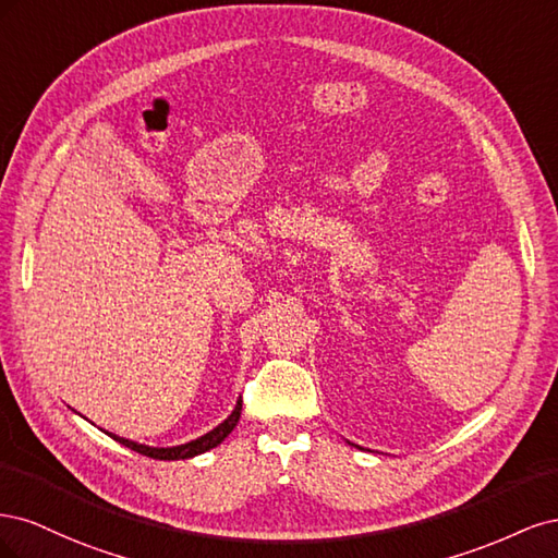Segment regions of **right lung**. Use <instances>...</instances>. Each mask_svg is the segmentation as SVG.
I'll use <instances>...</instances> for the list:
<instances>
[{"mask_svg": "<svg viewBox=\"0 0 558 558\" xmlns=\"http://www.w3.org/2000/svg\"><path fill=\"white\" fill-rule=\"evenodd\" d=\"M240 414H242V400L238 402V408H234V412L223 421L221 426H216L214 430H209L207 435H202V437H197V440H193V442H185V445H179V447H170V449H156V447H146V445H137V442H132V440H123V437H118V435H111L113 440H118L121 445H125L128 449H132V451H137V453H142V456H148V459H158V461H179V459H191V456H197V453H205V451H209V449H214V447H218L221 445L226 437L232 433V428L238 426V421H240Z\"/></svg>", "mask_w": 558, "mask_h": 558, "instance_id": "right-lung-1", "label": "right lung"}]
</instances>
